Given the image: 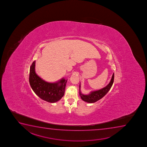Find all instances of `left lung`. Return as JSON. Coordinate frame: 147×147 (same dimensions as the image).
<instances>
[{"mask_svg":"<svg viewBox=\"0 0 147 147\" xmlns=\"http://www.w3.org/2000/svg\"><path fill=\"white\" fill-rule=\"evenodd\" d=\"M114 73H113L110 82L107 86L98 90L90 92V93L88 95H85L81 93V92L80 91L81 85L80 84V96H81L82 99L85 102L90 103L96 102L98 100H100V99L103 97L108 93V92H109V90H110V88L112 86L113 84L114 83Z\"/></svg>","mask_w":147,"mask_h":147,"instance_id":"obj_1","label":"left lung"}]
</instances>
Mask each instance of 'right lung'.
Wrapping results in <instances>:
<instances>
[{"label":"right lung","mask_w":147,"mask_h":147,"mask_svg":"<svg viewBox=\"0 0 147 147\" xmlns=\"http://www.w3.org/2000/svg\"><path fill=\"white\" fill-rule=\"evenodd\" d=\"M35 61L30 67L29 81L31 88L40 98L50 103L60 100L64 95L67 80L62 79L55 83H49L40 78L35 71Z\"/></svg>","instance_id":"add662e5"}]
</instances>
